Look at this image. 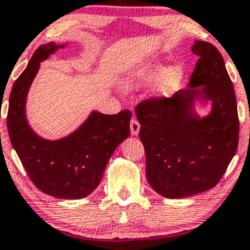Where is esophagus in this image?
Segmentation results:
<instances>
[{"label":"esophagus","instance_id":"34e87169","mask_svg":"<svg viewBox=\"0 0 250 250\" xmlns=\"http://www.w3.org/2000/svg\"><path fill=\"white\" fill-rule=\"evenodd\" d=\"M129 127H131V134L132 135H138L139 132H140V124L137 119H131V123H129Z\"/></svg>","mask_w":250,"mask_h":250}]
</instances>
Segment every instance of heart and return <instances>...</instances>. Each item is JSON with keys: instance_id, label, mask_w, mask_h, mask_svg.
<instances>
[{"instance_id": "heart-1", "label": "heart", "mask_w": 250, "mask_h": 250, "mask_svg": "<svg viewBox=\"0 0 250 250\" xmlns=\"http://www.w3.org/2000/svg\"><path fill=\"white\" fill-rule=\"evenodd\" d=\"M184 77V70L180 65L164 67L160 63H148L134 69L125 79L126 89H135L154 83L153 94L158 99L172 96L179 88Z\"/></svg>"}]
</instances>
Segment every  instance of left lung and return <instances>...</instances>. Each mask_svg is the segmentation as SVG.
Instances as JSON below:
<instances>
[{"label":"left lung","mask_w":250,"mask_h":250,"mask_svg":"<svg viewBox=\"0 0 250 250\" xmlns=\"http://www.w3.org/2000/svg\"><path fill=\"white\" fill-rule=\"evenodd\" d=\"M199 56L188 88L167 99H149L135 108L145 147L146 176L160 195L180 199L215 187L236 153L239 118L234 87L213 44L195 41ZM212 102L206 118L193 104Z\"/></svg>","instance_id":"obj_1"}]
</instances>
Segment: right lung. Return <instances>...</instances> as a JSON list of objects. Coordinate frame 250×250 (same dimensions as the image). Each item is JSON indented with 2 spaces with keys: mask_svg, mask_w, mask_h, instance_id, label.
Here are the masks:
<instances>
[{
  "mask_svg": "<svg viewBox=\"0 0 250 250\" xmlns=\"http://www.w3.org/2000/svg\"><path fill=\"white\" fill-rule=\"evenodd\" d=\"M65 44L40 46L16 80L6 117L14 149L35 187L58 199H83L99 186L113 151L129 137L132 113L93 111L76 131L58 140L39 137L26 119V97L40 63Z\"/></svg>",
  "mask_w": 250,
  "mask_h": 250,
  "instance_id": "1",
  "label": "right lung"
}]
</instances>
